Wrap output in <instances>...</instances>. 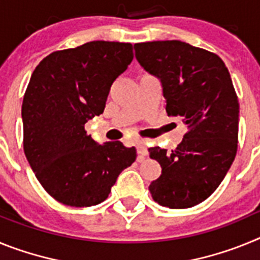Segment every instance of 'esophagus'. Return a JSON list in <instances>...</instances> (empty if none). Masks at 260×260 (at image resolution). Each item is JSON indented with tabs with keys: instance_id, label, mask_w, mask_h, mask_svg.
Wrapping results in <instances>:
<instances>
[{
	"instance_id": "34e87169",
	"label": "esophagus",
	"mask_w": 260,
	"mask_h": 260,
	"mask_svg": "<svg viewBox=\"0 0 260 260\" xmlns=\"http://www.w3.org/2000/svg\"><path fill=\"white\" fill-rule=\"evenodd\" d=\"M137 148H138V155H139V161H142L144 156H147V153H148L146 141H138Z\"/></svg>"
}]
</instances>
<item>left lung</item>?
Here are the masks:
<instances>
[{
  "label": "left lung",
  "instance_id": "8db88e82",
  "mask_svg": "<svg viewBox=\"0 0 260 260\" xmlns=\"http://www.w3.org/2000/svg\"><path fill=\"white\" fill-rule=\"evenodd\" d=\"M134 49L139 65L160 80L168 116L187 127L172 152L148 150L161 165L148 190L160 206L192 207L217 189L237 153L240 105L231 74L219 56L185 41H148Z\"/></svg>",
  "mask_w": 260,
  "mask_h": 260
}]
</instances>
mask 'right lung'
Wrapping results in <instances>:
<instances>
[{"instance_id":"add662e5","label":"right lung","mask_w":260,"mask_h":260,"mask_svg":"<svg viewBox=\"0 0 260 260\" xmlns=\"http://www.w3.org/2000/svg\"><path fill=\"white\" fill-rule=\"evenodd\" d=\"M133 57L130 43L89 41L50 53L32 73L22 104L24 153L48 194L66 206L104 202L137 158L135 147L99 144L84 130L104 112L110 87Z\"/></svg>"}]
</instances>
